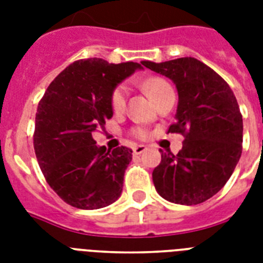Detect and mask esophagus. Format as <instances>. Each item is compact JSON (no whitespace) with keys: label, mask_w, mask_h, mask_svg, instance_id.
<instances>
[{"label":"esophagus","mask_w":263,"mask_h":263,"mask_svg":"<svg viewBox=\"0 0 263 263\" xmlns=\"http://www.w3.org/2000/svg\"><path fill=\"white\" fill-rule=\"evenodd\" d=\"M144 150H146V146H144V144H138V146L134 147V153H135V154H142Z\"/></svg>","instance_id":"1"}]
</instances>
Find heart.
<instances>
[{"label": "heart", "mask_w": 263, "mask_h": 263, "mask_svg": "<svg viewBox=\"0 0 263 263\" xmlns=\"http://www.w3.org/2000/svg\"><path fill=\"white\" fill-rule=\"evenodd\" d=\"M142 86H143V90L146 91V94L150 97L153 102L161 94H164L165 91L171 90V86L165 80L160 79V78H152V79L144 80ZM125 98H127V88L124 87V86H119V87L113 91V94H111V107H113V110H123L124 106H125ZM135 134L139 138H144L146 136V131H144L143 128H138Z\"/></svg>", "instance_id": "1"}]
</instances>
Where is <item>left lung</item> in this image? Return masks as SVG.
Wrapping results in <instances>:
<instances>
[{
  "instance_id": "8db88e82",
  "label": "left lung",
  "mask_w": 263,
  "mask_h": 263,
  "mask_svg": "<svg viewBox=\"0 0 263 263\" xmlns=\"http://www.w3.org/2000/svg\"><path fill=\"white\" fill-rule=\"evenodd\" d=\"M143 65L176 86L179 102L169 132L184 135L177 156L160 150L154 187L172 203H202L224 187L240 160L243 119L236 97L220 75L194 57Z\"/></svg>"
}]
</instances>
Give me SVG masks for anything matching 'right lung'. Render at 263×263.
Instances as JSON below:
<instances>
[{"label": "right lung", "instance_id": "right-lung-1", "mask_svg": "<svg viewBox=\"0 0 263 263\" xmlns=\"http://www.w3.org/2000/svg\"><path fill=\"white\" fill-rule=\"evenodd\" d=\"M140 64L79 60L47 87L35 116L34 148L43 176L68 204L83 210L106 208L123 192L131 148L107 150L92 132L113 116L111 94Z\"/></svg>", "mask_w": 263, "mask_h": 263}]
</instances>
